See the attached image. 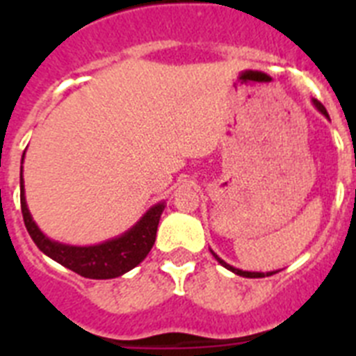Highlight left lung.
<instances>
[{
    "label": "left lung",
    "mask_w": 356,
    "mask_h": 356,
    "mask_svg": "<svg viewBox=\"0 0 356 356\" xmlns=\"http://www.w3.org/2000/svg\"><path fill=\"white\" fill-rule=\"evenodd\" d=\"M312 102H314V105H316V108L319 110L321 114L326 115V118H328V112H326V108H325V106H323V103L317 102V99H312ZM212 254H213V257H216L217 262L221 264L222 267H226L228 271L235 273V275H238V276H244V278H264V276H271V275H275V273H278V271H271V273H251V271H242V269H237V267L229 266V264H226L225 260L219 259V257H217V254L213 253V251H212Z\"/></svg>",
    "instance_id": "1"
}]
</instances>
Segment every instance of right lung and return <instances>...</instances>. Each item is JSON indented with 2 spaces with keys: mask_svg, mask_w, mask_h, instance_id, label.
I'll use <instances>...</instances> for the list:
<instances>
[{
  "mask_svg": "<svg viewBox=\"0 0 356 356\" xmlns=\"http://www.w3.org/2000/svg\"><path fill=\"white\" fill-rule=\"evenodd\" d=\"M163 209H165L163 203H156L155 207H151L140 217L137 225L131 226L121 237L102 242V244H96V246L60 244V242L46 237L39 229V226L35 225V221L31 219L26 200H24L23 168H21V212H23L24 226H26L28 234H30V237L33 238L37 248L44 254H48L49 259L67 267L71 271L78 273L83 278H118V276L134 269L135 266H139L147 257L153 244H155L156 228H159V221Z\"/></svg>",
  "mask_w": 356,
  "mask_h": 356,
  "instance_id": "right-lung-1",
  "label": "right lung"
}]
</instances>
